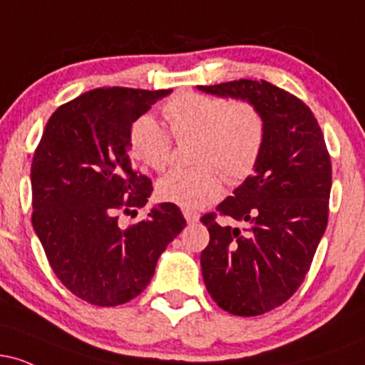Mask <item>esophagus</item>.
I'll return each instance as SVG.
<instances>
[{
    "label": "esophagus",
    "instance_id": "esophagus-1",
    "mask_svg": "<svg viewBox=\"0 0 365 365\" xmlns=\"http://www.w3.org/2000/svg\"><path fill=\"white\" fill-rule=\"evenodd\" d=\"M183 216H185L187 223H197L199 221V212H195L194 209H183Z\"/></svg>",
    "mask_w": 365,
    "mask_h": 365
}]
</instances>
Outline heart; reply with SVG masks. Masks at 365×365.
Wrapping results in <instances>:
<instances>
[{
  "mask_svg": "<svg viewBox=\"0 0 365 365\" xmlns=\"http://www.w3.org/2000/svg\"><path fill=\"white\" fill-rule=\"evenodd\" d=\"M170 133L177 140L194 139L192 168H175L156 183L165 202L199 209L221 194V175L240 183L254 173L266 144V120L254 103L185 92L163 106ZM130 154L150 170L170 161L171 136L150 115H142L128 132Z\"/></svg>",
  "mask_w": 365,
  "mask_h": 365,
  "instance_id": "heart-1",
  "label": "heart"
}]
</instances>
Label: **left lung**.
Returning a JSON list of instances; mask_svg holds the SVG:
<instances>
[{
  "instance_id": "1",
  "label": "left lung",
  "mask_w": 365,
  "mask_h": 365,
  "mask_svg": "<svg viewBox=\"0 0 365 365\" xmlns=\"http://www.w3.org/2000/svg\"><path fill=\"white\" fill-rule=\"evenodd\" d=\"M220 98L245 99L266 120V144L254 175L216 211L245 223L200 217L209 245L200 267L211 299L235 316H261L299 290L328 225L331 159L316 116L290 92L266 81L199 86Z\"/></svg>"
}]
</instances>
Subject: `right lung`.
I'll return each instance as SVG.
<instances>
[{
  "instance_id": "1",
  "label": "right lung",
  "mask_w": 365,
  "mask_h": 365,
  "mask_svg": "<svg viewBox=\"0 0 365 365\" xmlns=\"http://www.w3.org/2000/svg\"><path fill=\"white\" fill-rule=\"evenodd\" d=\"M170 92H86L53 113L34 153L32 226L58 279L92 305L115 307L144 292L159 255L187 225L171 202L128 228L118 223L120 212L144 207L153 192L130 161V127Z\"/></svg>"
}]
</instances>
